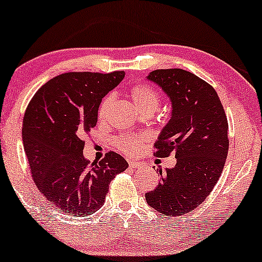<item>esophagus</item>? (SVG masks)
I'll return each instance as SVG.
<instances>
[{"instance_id": "esophagus-1", "label": "esophagus", "mask_w": 262, "mask_h": 262, "mask_svg": "<svg viewBox=\"0 0 262 262\" xmlns=\"http://www.w3.org/2000/svg\"><path fill=\"white\" fill-rule=\"evenodd\" d=\"M128 163H129V167H130V168H140V167L143 166L141 165V162L135 161V160H129Z\"/></svg>"}]
</instances>
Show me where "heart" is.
<instances>
[{
  "label": "heart",
  "mask_w": 262,
  "mask_h": 262,
  "mask_svg": "<svg viewBox=\"0 0 262 262\" xmlns=\"http://www.w3.org/2000/svg\"><path fill=\"white\" fill-rule=\"evenodd\" d=\"M129 96L140 112H155L161 102V96L152 86L147 84H135L129 89ZM113 95H107L101 101L97 110L100 122L106 119L110 106L113 103ZM146 137L144 134H122L115 139V146L127 155H135L143 149Z\"/></svg>",
  "instance_id": "heart-1"
}]
</instances>
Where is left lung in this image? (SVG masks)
Wrapping results in <instances>:
<instances>
[{
  "instance_id": "1",
  "label": "left lung",
  "mask_w": 262,
  "mask_h": 262,
  "mask_svg": "<svg viewBox=\"0 0 262 262\" xmlns=\"http://www.w3.org/2000/svg\"><path fill=\"white\" fill-rule=\"evenodd\" d=\"M147 79L172 101V117L155 143L156 157L174 154L173 168L160 172L159 185L145 194L147 204L166 216H182L203 204L225 167L229 149L228 121L209 83L179 68L156 69Z\"/></svg>"
}]
</instances>
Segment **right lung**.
Masks as SVG:
<instances>
[{"instance_id":"1","label":"right lung","mask_w":262,"mask_h":262,"mask_svg":"<svg viewBox=\"0 0 262 262\" xmlns=\"http://www.w3.org/2000/svg\"><path fill=\"white\" fill-rule=\"evenodd\" d=\"M124 78V72H69L43 84L24 113V151L39 191L61 212L93 215L105 203L110 183L128 168L108 151L100 162L84 159L85 135L97 123L102 97Z\"/></svg>"}]
</instances>
